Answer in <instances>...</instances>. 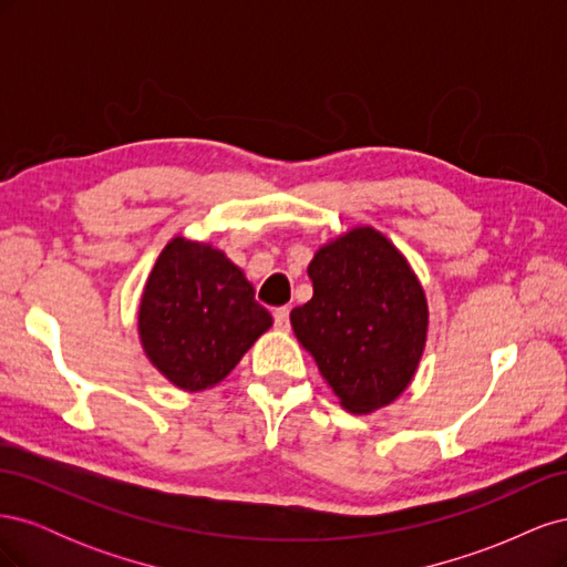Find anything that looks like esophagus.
I'll return each instance as SVG.
<instances>
[{
    "instance_id": "1",
    "label": "esophagus",
    "mask_w": 567,
    "mask_h": 567,
    "mask_svg": "<svg viewBox=\"0 0 567 567\" xmlns=\"http://www.w3.org/2000/svg\"><path fill=\"white\" fill-rule=\"evenodd\" d=\"M274 323H277V329L288 331V326H290V310H288V307H277V310H274Z\"/></svg>"
}]
</instances>
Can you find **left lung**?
<instances>
[{
  "mask_svg": "<svg viewBox=\"0 0 567 567\" xmlns=\"http://www.w3.org/2000/svg\"><path fill=\"white\" fill-rule=\"evenodd\" d=\"M307 274L315 296L290 312L302 348L352 414L390 404L425 346L427 305L416 274L371 227L323 246Z\"/></svg>",
  "mask_w": 567,
  "mask_h": 567,
  "instance_id": "1",
  "label": "left lung"
}]
</instances>
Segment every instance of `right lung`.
Listing matches in <instances>:
<instances>
[{"mask_svg":"<svg viewBox=\"0 0 567 567\" xmlns=\"http://www.w3.org/2000/svg\"><path fill=\"white\" fill-rule=\"evenodd\" d=\"M269 326L225 252L184 238L165 246L144 288L140 336L169 383L192 392L219 383Z\"/></svg>","mask_w":567,"mask_h":567,"instance_id":"1","label":"right lung"}]
</instances>
